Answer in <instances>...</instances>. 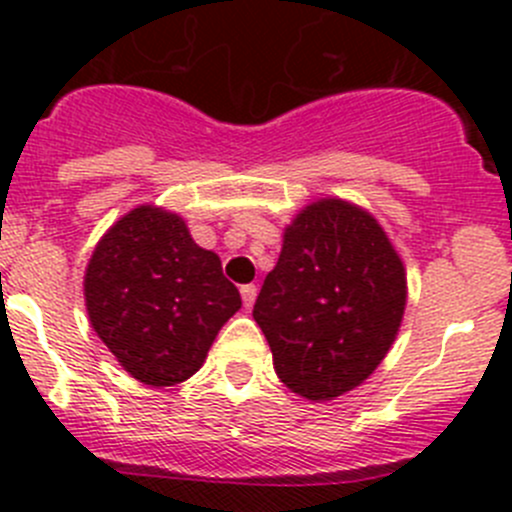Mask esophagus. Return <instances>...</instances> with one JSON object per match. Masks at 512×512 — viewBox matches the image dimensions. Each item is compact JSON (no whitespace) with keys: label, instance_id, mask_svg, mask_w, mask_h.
<instances>
[{"label":"esophagus","instance_id":"obj_1","mask_svg":"<svg viewBox=\"0 0 512 512\" xmlns=\"http://www.w3.org/2000/svg\"><path fill=\"white\" fill-rule=\"evenodd\" d=\"M241 298H244V306L251 308L256 301V286L254 283H249V286H241Z\"/></svg>","mask_w":512,"mask_h":512}]
</instances>
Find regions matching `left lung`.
<instances>
[{
	"mask_svg": "<svg viewBox=\"0 0 512 512\" xmlns=\"http://www.w3.org/2000/svg\"><path fill=\"white\" fill-rule=\"evenodd\" d=\"M406 293V268L381 224L348 201L321 199L283 234L254 318L286 388L333 401L386 358Z\"/></svg>",
	"mask_w": 512,
	"mask_h": 512,
	"instance_id": "1",
	"label": "left lung"
}]
</instances>
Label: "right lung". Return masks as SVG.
Segmentation results:
<instances>
[{"label":"right lung","mask_w":512,"mask_h":512,"mask_svg":"<svg viewBox=\"0 0 512 512\" xmlns=\"http://www.w3.org/2000/svg\"><path fill=\"white\" fill-rule=\"evenodd\" d=\"M84 298L96 336L126 373L154 388L194 376L241 308L221 258L194 244L181 216L156 206L129 211L101 236Z\"/></svg>","instance_id":"add662e5"}]
</instances>
